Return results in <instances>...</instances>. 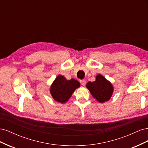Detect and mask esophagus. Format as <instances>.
I'll return each mask as SVG.
<instances>
[{
    "label": "esophagus",
    "instance_id": "esophagus-1",
    "mask_svg": "<svg viewBox=\"0 0 148 148\" xmlns=\"http://www.w3.org/2000/svg\"><path fill=\"white\" fill-rule=\"evenodd\" d=\"M80 83H81L83 86H84V85L86 84V81H85L84 79H82V80H80Z\"/></svg>",
    "mask_w": 148,
    "mask_h": 148
}]
</instances>
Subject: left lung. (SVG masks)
Instances as JSON below:
<instances>
[{
    "instance_id": "1",
    "label": "left lung",
    "mask_w": 148,
    "mask_h": 148,
    "mask_svg": "<svg viewBox=\"0 0 148 148\" xmlns=\"http://www.w3.org/2000/svg\"><path fill=\"white\" fill-rule=\"evenodd\" d=\"M86 87L92 96L101 103L109 101L114 91L112 84L101 75L96 76V81L88 82Z\"/></svg>"
}]
</instances>
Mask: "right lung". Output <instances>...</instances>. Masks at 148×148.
Here are the masks:
<instances>
[{
    "instance_id": "1",
    "label": "right lung",
    "mask_w": 148,
    "mask_h": 148,
    "mask_svg": "<svg viewBox=\"0 0 148 148\" xmlns=\"http://www.w3.org/2000/svg\"><path fill=\"white\" fill-rule=\"evenodd\" d=\"M79 83L75 79L67 80L62 75L56 78L51 87V94L55 101L65 103L70 99L74 91L79 87Z\"/></svg>"
}]
</instances>
